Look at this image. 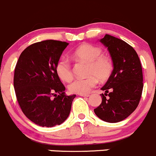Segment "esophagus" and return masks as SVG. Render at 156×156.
Instances as JSON below:
<instances>
[{
  "instance_id": "esophagus-1",
  "label": "esophagus",
  "mask_w": 156,
  "mask_h": 156,
  "mask_svg": "<svg viewBox=\"0 0 156 156\" xmlns=\"http://www.w3.org/2000/svg\"><path fill=\"white\" fill-rule=\"evenodd\" d=\"M78 95L81 96V97H89L90 94H78Z\"/></svg>"
}]
</instances>
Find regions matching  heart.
<instances>
[{
  "label": "heart",
  "mask_w": 156,
  "mask_h": 156,
  "mask_svg": "<svg viewBox=\"0 0 156 156\" xmlns=\"http://www.w3.org/2000/svg\"><path fill=\"white\" fill-rule=\"evenodd\" d=\"M103 50L99 47L90 44H84L72 53V56L77 61L88 63L87 78H79L74 80L69 85L72 93L84 94L96 87L98 79L103 81L107 80L113 71V62L111 58L102 54ZM56 72L59 78L66 82L73 78V71L70 62L66 57H60L56 64Z\"/></svg>",
  "instance_id": "1"
}]
</instances>
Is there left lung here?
I'll use <instances>...</instances> for the list:
<instances>
[{
    "label": "left lung",
    "instance_id": "left-lung-1",
    "mask_svg": "<svg viewBox=\"0 0 156 156\" xmlns=\"http://www.w3.org/2000/svg\"><path fill=\"white\" fill-rule=\"evenodd\" d=\"M108 48L113 62L112 72L101 88L102 103L94 112L110 123L128 117L139 105L142 95L143 71L137 53L123 40L106 34L100 40Z\"/></svg>",
    "mask_w": 156,
    "mask_h": 156
}]
</instances>
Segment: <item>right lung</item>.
<instances>
[{"label":"right lung","mask_w":156,"mask_h":156,"mask_svg":"<svg viewBox=\"0 0 156 156\" xmlns=\"http://www.w3.org/2000/svg\"><path fill=\"white\" fill-rule=\"evenodd\" d=\"M68 45L55 40L32 44L22 52L16 65L13 85L17 101L25 115L39 126L60 125L70 113L75 95L66 94L55 69Z\"/></svg>","instance_id":"1"}]
</instances>
